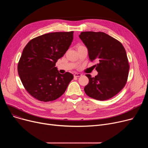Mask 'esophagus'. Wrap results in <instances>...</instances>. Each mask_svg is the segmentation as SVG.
Returning a JSON list of instances; mask_svg holds the SVG:
<instances>
[{"mask_svg": "<svg viewBox=\"0 0 148 148\" xmlns=\"http://www.w3.org/2000/svg\"><path fill=\"white\" fill-rule=\"evenodd\" d=\"M82 75V74L80 73H75L74 74V76L75 77H80Z\"/></svg>", "mask_w": 148, "mask_h": 148, "instance_id": "1", "label": "esophagus"}]
</instances>
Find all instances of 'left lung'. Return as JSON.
<instances>
[{
  "label": "left lung",
  "mask_w": 148,
  "mask_h": 148,
  "mask_svg": "<svg viewBox=\"0 0 148 148\" xmlns=\"http://www.w3.org/2000/svg\"><path fill=\"white\" fill-rule=\"evenodd\" d=\"M88 50L90 60H97L98 74L86 75L89 83L84 88L86 95L97 100L112 98L127 83L129 64L125 49L116 39L104 32H83L79 35Z\"/></svg>",
  "instance_id": "8db88e82"
}]
</instances>
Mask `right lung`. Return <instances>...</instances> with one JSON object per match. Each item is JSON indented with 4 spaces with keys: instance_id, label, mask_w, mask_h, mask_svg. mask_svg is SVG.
I'll use <instances>...</instances> for the list:
<instances>
[{
    "instance_id": "obj_1",
    "label": "right lung",
    "mask_w": 148,
    "mask_h": 148,
    "mask_svg": "<svg viewBox=\"0 0 148 148\" xmlns=\"http://www.w3.org/2000/svg\"><path fill=\"white\" fill-rule=\"evenodd\" d=\"M73 31L46 34L31 40L18 64L21 81L30 95L41 101L55 100L64 94L74 75L59 73L55 66L73 40Z\"/></svg>"
}]
</instances>
